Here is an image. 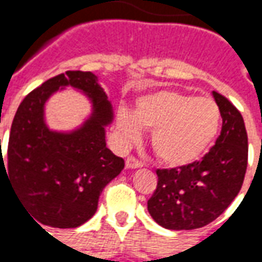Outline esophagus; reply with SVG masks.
Masks as SVG:
<instances>
[{"mask_svg":"<svg viewBox=\"0 0 262 262\" xmlns=\"http://www.w3.org/2000/svg\"><path fill=\"white\" fill-rule=\"evenodd\" d=\"M143 163L140 160H137L136 157H127L126 159V168H139V167H142Z\"/></svg>","mask_w":262,"mask_h":262,"instance_id":"obj_1","label":"esophagus"}]
</instances>
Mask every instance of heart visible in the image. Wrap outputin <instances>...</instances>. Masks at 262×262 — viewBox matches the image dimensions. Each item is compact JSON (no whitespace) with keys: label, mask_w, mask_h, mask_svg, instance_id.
<instances>
[{"label":"heart","mask_w":262,"mask_h":262,"mask_svg":"<svg viewBox=\"0 0 262 262\" xmlns=\"http://www.w3.org/2000/svg\"><path fill=\"white\" fill-rule=\"evenodd\" d=\"M222 111L213 98L184 92H153L136 103L133 116L120 111L116 125L126 143L136 142L140 127L151 130V146L161 161L185 165L196 161L217 136Z\"/></svg>","instance_id":"obj_1"}]
</instances>
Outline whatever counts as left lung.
Here are the masks:
<instances>
[{
    "label": "left lung",
    "mask_w": 262,
    "mask_h": 262,
    "mask_svg": "<svg viewBox=\"0 0 262 262\" xmlns=\"http://www.w3.org/2000/svg\"><path fill=\"white\" fill-rule=\"evenodd\" d=\"M222 132L199 161L157 170V188L147 201L148 213L170 230H193L209 225L229 208L242 189L248 159V139L242 114L219 92Z\"/></svg>",
    "instance_id": "obj_1"
}]
</instances>
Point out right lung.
<instances>
[{
    "label": "right lung",
    "mask_w": 262,
    "mask_h": 262,
    "mask_svg": "<svg viewBox=\"0 0 262 262\" xmlns=\"http://www.w3.org/2000/svg\"><path fill=\"white\" fill-rule=\"evenodd\" d=\"M66 86L84 92L93 103L90 118L67 134L50 131L44 122V103ZM112 120V105L91 71L56 75L20 102L4 159L1 153L0 176L5 172L37 225L78 227L97 212L102 189L125 167V160L106 147L105 127Z\"/></svg>",
    "instance_id": "1"
}]
</instances>
